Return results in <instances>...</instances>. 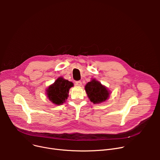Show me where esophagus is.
I'll use <instances>...</instances> for the list:
<instances>
[{
	"instance_id": "1",
	"label": "esophagus",
	"mask_w": 160,
	"mask_h": 160,
	"mask_svg": "<svg viewBox=\"0 0 160 160\" xmlns=\"http://www.w3.org/2000/svg\"><path fill=\"white\" fill-rule=\"evenodd\" d=\"M75 85L77 86H82V82L81 81H77L75 82Z\"/></svg>"
}]
</instances>
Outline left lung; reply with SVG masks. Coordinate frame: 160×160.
<instances>
[{
    "mask_svg": "<svg viewBox=\"0 0 160 160\" xmlns=\"http://www.w3.org/2000/svg\"><path fill=\"white\" fill-rule=\"evenodd\" d=\"M85 90L90 101L93 104H100L106 101L111 95L110 91L95 78H92L86 83Z\"/></svg>",
    "mask_w": 160,
    "mask_h": 160,
    "instance_id": "1",
    "label": "left lung"
}]
</instances>
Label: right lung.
Masks as SVG:
<instances>
[{"label":"right lung","mask_w":160,"mask_h":160,"mask_svg":"<svg viewBox=\"0 0 160 160\" xmlns=\"http://www.w3.org/2000/svg\"><path fill=\"white\" fill-rule=\"evenodd\" d=\"M74 84L72 82L65 80L62 77H58L52 84L46 89L48 99L55 105H62L69 97V92Z\"/></svg>","instance_id":"1"}]
</instances>
